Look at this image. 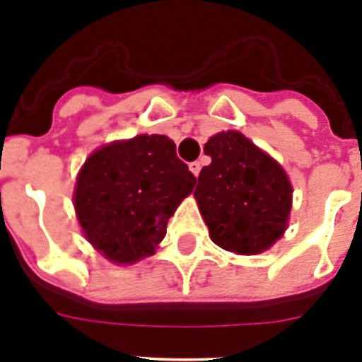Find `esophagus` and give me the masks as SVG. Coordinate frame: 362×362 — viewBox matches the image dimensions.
Listing matches in <instances>:
<instances>
[{"label":"esophagus","mask_w":362,"mask_h":362,"mask_svg":"<svg viewBox=\"0 0 362 362\" xmlns=\"http://www.w3.org/2000/svg\"><path fill=\"white\" fill-rule=\"evenodd\" d=\"M188 168H190V172L194 175H199V172H201V163L199 161H194V163H190V165H188Z\"/></svg>","instance_id":"1"}]
</instances>
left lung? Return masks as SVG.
Returning <instances> with one entry per match:
<instances>
[{
  "label": "left lung",
  "instance_id": "left-lung-1",
  "mask_svg": "<svg viewBox=\"0 0 362 362\" xmlns=\"http://www.w3.org/2000/svg\"><path fill=\"white\" fill-rule=\"evenodd\" d=\"M196 196L217 246L239 255L268 250L288 226L292 185L283 166L241 132H219L204 145Z\"/></svg>",
  "mask_w": 362,
  "mask_h": 362
}]
</instances>
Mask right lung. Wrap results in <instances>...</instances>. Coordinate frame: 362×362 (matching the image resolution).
Instances as JSON below:
<instances>
[{
  "mask_svg": "<svg viewBox=\"0 0 362 362\" xmlns=\"http://www.w3.org/2000/svg\"><path fill=\"white\" fill-rule=\"evenodd\" d=\"M194 185L196 177L177 158L172 139L141 134L88 156L76 179L74 209L99 254L132 264L153 254Z\"/></svg>",
  "mask_w": 362,
  "mask_h": 362,
  "instance_id": "1",
  "label": "right lung"
}]
</instances>
